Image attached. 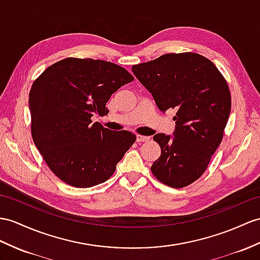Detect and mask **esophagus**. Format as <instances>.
Returning <instances> with one entry per match:
<instances>
[{"instance_id":"34e87169","label":"esophagus","mask_w":260,"mask_h":260,"mask_svg":"<svg viewBox=\"0 0 260 260\" xmlns=\"http://www.w3.org/2000/svg\"><path fill=\"white\" fill-rule=\"evenodd\" d=\"M149 140H150V137H145L141 135L137 136V142H148Z\"/></svg>"}]
</instances>
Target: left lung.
<instances>
[{"instance_id": "8db88e82", "label": "left lung", "mask_w": 260, "mask_h": 260, "mask_svg": "<svg viewBox=\"0 0 260 260\" xmlns=\"http://www.w3.org/2000/svg\"><path fill=\"white\" fill-rule=\"evenodd\" d=\"M161 111L176 110L174 138L157 134L161 156L151 171L163 184L181 188L205 172L223 139L232 107L230 87L213 62L196 53L166 54L132 66Z\"/></svg>"}]
</instances>
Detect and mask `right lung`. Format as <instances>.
<instances>
[{
    "mask_svg": "<svg viewBox=\"0 0 260 260\" xmlns=\"http://www.w3.org/2000/svg\"><path fill=\"white\" fill-rule=\"evenodd\" d=\"M134 79L113 62L75 57L35 79L28 100L31 137L49 170L66 184L86 188L106 182L136 142L129 131L91 121L94 113L107 115L111 94Z\"/></svg>",
    "mask_w": 260,
    "mask_h": 260,
    "instance_id": "1",
    "label": "right lung"
}]
</instances>
